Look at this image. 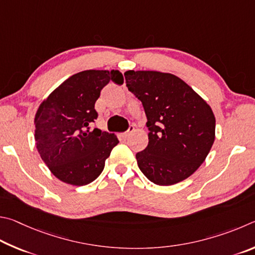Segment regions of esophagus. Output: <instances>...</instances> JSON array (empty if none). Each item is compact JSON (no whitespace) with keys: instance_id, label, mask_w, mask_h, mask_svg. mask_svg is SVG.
<instances>
[{"instance_id":"34e87169","label":"esophagus","mask_w":255,"mask_h":255,"mask_svg":"<svg viewBox=\"0 0 255 255\" xmlns=\"http://www.w3.org/2000/svg\"><path fill=\"white\" fill-rule=\"evenodd\" d=\"M134 127H133V125H130V127H128V131L127 132H124V133H122V136L123 137H128V136H130L133 132H134Z\"/></svg>"}]
</instances>
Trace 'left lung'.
Instances as JSON below:
<instances>
[{"instance_id": "8db88e82", "label": "left lung", "mask_w": 255, "mask_h": 255, "mask_svg": "<svg viewBox=\"0 0 255 255\" xmlns=\"http://www.w3.org/2000/svg\"><path fill=\"white\" fill-rule=\"evenodd\" d=\"M124 76L148 119V146L135 155L140 170L159 186L187 179L205 161L215 140L211 106L172 74L128 70Z\"/></svg>"}]
</instances>
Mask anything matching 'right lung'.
<instances>
[{
  "label": "right lung",
  "mask_w": 255,
  "mask_h": 255,
  "mask_svg": "<svg viewBox=\"0 0 255 255\" xmlns=\"http://www.w3.org/2000/svg\"><path fill=\"white\" fill-rule=\"evenodd\" d=\"M110 82L123 84L119 70H84L70 76L41 104L34 118L38 152L58 179L74 186L91 184L119 143L116 135L91 130L95 102Z\"/></svg>",
  "instance_id": "right-lung-1"
}]
</instances>
